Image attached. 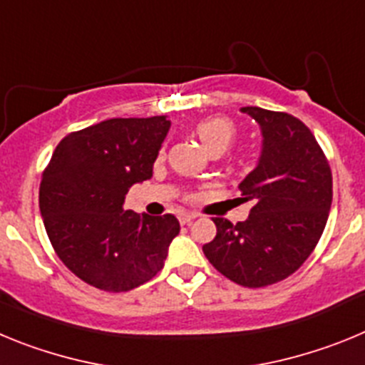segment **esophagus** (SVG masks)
<instances>
[{
  "instance_id": "obj_1",
  "label": "esophagus",
  "mask_w": 365,
  "mask_h": 365,
  "mask_svg": "<svg viewBox=\"0 0 365 365\" xmlns=\"http://www.w3.org/2000/svg\"><path fill=\"white\" fill-rule=\"evenodd\" d=\"M195 217H197L195 214H180L179 221H180V225H188V222H192Z\"/></svg>"
}]
</instances>
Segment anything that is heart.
Segmentation results:
<instances>
[{"mask_svg": "<svg viewBox=\"0 0 365 365\" xmlns=\"http://www.w3.org/2000/svg\"><path fill=\"white\" fill-rule=\"evenodd\" d=\"M195 133L208 153H225L234 144L235 124L227 117H210L195 125Z\"/></svg>", "mask_w": 365, "mask_h": 365, "instance_id": "heart-1", "label": "heart"}]
</instances>
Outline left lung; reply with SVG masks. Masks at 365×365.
<instances>
[{
	"mask_svg": "<svg viewBox=\"0 0 365 365\" xmlns=\"http://www.w3.org/2000/svg\"><path fill=\"white\" fill-rule=\"evenodd\" d=\"M241 113L261 131L259 157L237 197L254 206L237 225L215 217L217 234L202 252L222 276L256 289L282 282L311 256L331 210L333 175L302 120L254 106Z\"/></svg>",
	"mask_w": 365,
	"mask_h": 365,
	"instance_id": "8db88e82",
	"label": "left lung"
}]
</instances>
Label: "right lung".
I'll return each instance as SVG.
<instances>
[{
	"label": "right lung",
	"instance_id": "1",
	"mask_svg": "<svg viewBox=\"0 0 365 365\" xmlns=\"http://www.w3.org/2000/svg\"><path fill=\"white\" fill-rule=\"evenodd\" d=\"M166 117L109 118L58 144L40 185V212L63 265L89 285L125 292L164 267L175 215L124 210L128 190L153 175Z\"/></svg>",
	"mask_w": 365,
	"mask_h": 365
}]
</instances>
